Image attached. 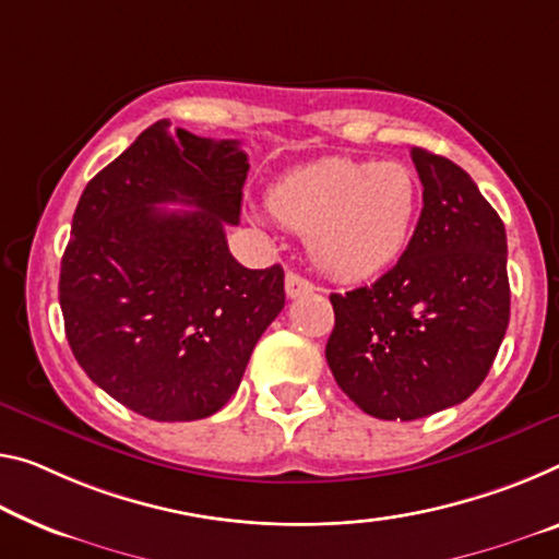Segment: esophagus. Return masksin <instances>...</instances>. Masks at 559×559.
<instances>
[{
	"instance_id": "34e87169",
	"label": "esophagus",
	"mask_w": 559,
	"mask_h": 559,
	"mask_svg": "<svg viewBox=\"0 0 559 559\" xmlns=\"http://www.w3.org/2000/svg\"><path fill=\"white\" fill-rule=\"evenodd\" d=\"M314 289V285L309 280H305L302 274H297V272H287V277H285V292H287V297L289 299H297V297H302V295H309V292Z\"/></svg>"
}]
</instances>
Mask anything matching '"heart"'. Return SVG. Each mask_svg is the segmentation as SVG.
I'll return each instance as SVG.
<instances>
[{"label":"heart","instance_id":"1","mask_svg":"<svg viewBox=\"0 0 559 559\" xmlns=\"http://www.w3.org/2000/svg\"><path fill=\"white\" fill-rule=\"evenodd\" d=\"M267 207L280 225L307 235L317 267L365 280L405 252L419 212V179L405 162L332 157L282 177Z\"/></svg>","mask_w":559,"mask_h":559}]
</instances>
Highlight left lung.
<instances>
[{
    "label": "left lung",
    "mask_w": 559,
    "mask_h": 559,
    "mask_svg": "<svg viewBox=\"0 0 559 559\" xmlns=\"http://www.w3.org/2000/svg\"><path fill=\"white\" fill-rule=\"evenodd\" d=\"M423 214L374 285L330 295L328 365L367 415L419 419L465 402L510 322L508 235L465 169L412 147Z\"/></svg>",
    "instance_id": "8db88e82"
}]
</instances>
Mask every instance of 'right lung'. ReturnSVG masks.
I'll return each instance as SVG.
<instances>
[{
  "label": "right lung",
  "mask_w": 559,
  "mask_h": 559,
  "mask_svg": "<svg viewBox=\"0 0 559 559\" xmlns=\"http://www.w3.org/2000/svg\"><path fill=\"white\" fill-rule=\"evenodd\" d=\"M247 171L239 142L159 119L84 187L59 272L64 332L90 380L136 415L225 407L285 307V270H247L227 247Z\"/></svg>",
  "instance_id": "right-lung-1"
}]
</instances>
